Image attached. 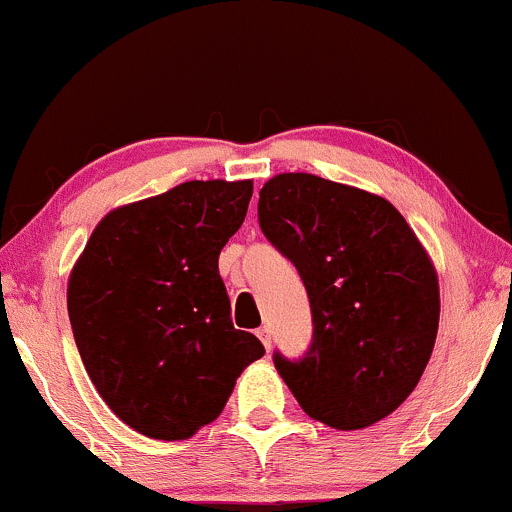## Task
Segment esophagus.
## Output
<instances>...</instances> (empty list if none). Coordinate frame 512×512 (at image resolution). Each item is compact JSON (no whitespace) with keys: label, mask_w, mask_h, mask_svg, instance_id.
I'll return each mask as SVG.
<instances>
[{"label":"esophagus","mask_w":512,"mask_h":512,"mask_svg":"<svg viewBox=\"0 0 512 512\" xmlns=\"http://www.w3.org/2000/svg\"><path fill=\"white\" fill-rule=\"evenodd\" d=\"M257 337H260L264 349H272V334H269V327H260V330H257Z\"/></svg>","instance_id":"1"}]
</instances>
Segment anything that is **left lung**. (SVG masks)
Wrapping results in <instances>:
<instances>
[{
	"mask_svg": "<svg viewBox=\"0 0 512 512\" xmlns=\"http://www.w3.org/2000/svg\"><path fill=\"white\" fill-rule=\"evenodd\" d=\"M264 238L301 274L313 315L303 356L274 351L301 409L342 431L385 419L411 395L438 334V276L390 202L308 173L260 190Z\"/></svg>",
	"mask_w": 512,
	"mask_h": 512,
	"instance_id": "obj_1",
	"label": "left lung"
}]
</instances>
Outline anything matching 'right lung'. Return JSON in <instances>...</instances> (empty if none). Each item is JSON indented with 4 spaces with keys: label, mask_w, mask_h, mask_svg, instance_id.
Masks as SVG:
<instances>
[{
    "label": "right lung",
    "mask_w": 512,
    "mask_h": 512,
    "mask_svg": "<svg viewBox=\"0 0 512 512\" xmlns=\"http://www.w3.org/2000/svg\"><path fill=\"white\" fill-rule=\"evenodd\" d=\"M252 182L192 180L110 211L67 289L88 378L134 431L190 438L226 407L236 378L264 356L236 330L219 255L248 214Z\"/></svg>",
    "instance_id": "obj_1"
}]
</instances>
